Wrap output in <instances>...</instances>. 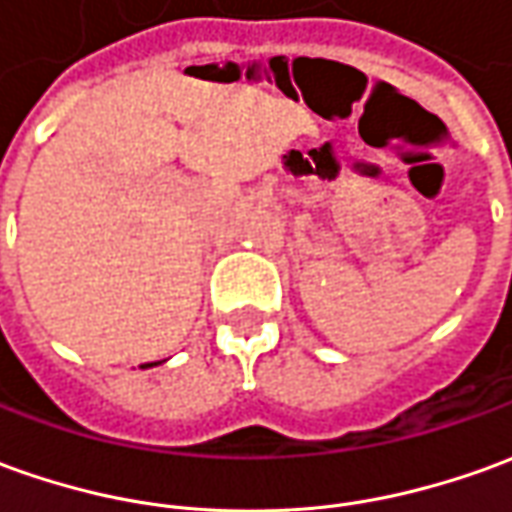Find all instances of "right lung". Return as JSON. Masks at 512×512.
Returning <instances> with one entry per match:
<instances>
[{"label":"right lung","mask_w":512,"mask_h":512,"mask_svg":"<svg viewBox=\"0 0 512 512\" xmlns=\"http://www.w3.org/2000/svg\"><path fill=\"white\" fill-rule=\"evenodd\" d=\"M153 365H158V362H150V365H142V368H153Z\"/></svg>","instance_id":"right-lung-1"}]
</instances>
